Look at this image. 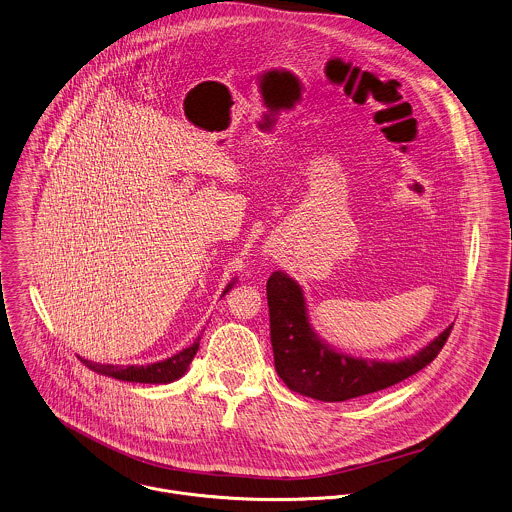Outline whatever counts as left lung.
Here are the masks:
<instances>
[{"instance_id": "1", "label": "left lung", "mask_w": 512, "mask_h": 512, "mask_svg": "<svg viewBox=\"0 0 512 512\" xmlns=\"http://www.w3.org/2000/svg\"><path fill=\"white\" fill-rule=\"evenodd\" d=\"M271 344L275 368L289 390L320 402H346L404 382L441 352L451 328H445L417 354L398 360H362L322 344L308 324L301 287L275 271L267 281Z\"/></svg>"}]
</instances>
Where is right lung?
Returning a JSON list of instances; mask_svg holds the SVG:
<instances>
[{"label": "right lung", "mask_w": 512, "mask_h": 512, "mask_svg": "<svg viewBox=\"0 0 512 512\" xmlns=\"http://www.w3.org/2000/svg\"><path fill=\"white\" fill-rule=\"evenodd\" d=\"M231 289V285H227L225 293ZM200 348V338L184 348L182 352L174 354L172 358L164 360V362H156V364H148V366H112V364H95V362H89V360H83L81 362L91 368L93 372L97 374H103V376H110V378H116V380H124V382H140V384H168V382H174L178 378H182L190 366V362L194 360L196 352Z\"/></svg>", "instance_id": "add662e5"}]
</instances>
